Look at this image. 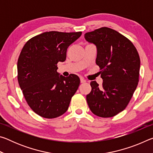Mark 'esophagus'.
Here are the masks:
<instances>
[{"instance_id":"1","label":"esophagus","mask_w":153,"mask_h":153,"mask_svg":"<svg viewBox=\"0 0 153 153\" xmlns=\"http://www.w3.org/2000/svg\"><path fill=\"white\" fill-rule=\"evenodd\" d=\"M80 82H81V83H85V82H86V80L84 79V78H83V77H81V78H80Z\"/></svg>"}]
</instances>
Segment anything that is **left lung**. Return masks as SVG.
Here are the masks:
<instances>
[{
  "instance_id": "obj_1",
  "label": "left lung",
  "mask_w": 153,
  "mask_h": 153,
  "mask_svg": "<svg viewBox=\"0 0 153 153\" xmlns=\"http://www.w3.org/2000/svg\"><path fill=\"white\" fill-rule=\"evenodd\" d=\"M97 48L96 63L99 66L101 86L90 82L86 96L90 109L100 117H111L125 109L139 81L140 59L130 40L117 31L102 27L84 34Z\"/></svg>"
}]
</instances>
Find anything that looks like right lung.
I'll use <instances>...</instances> for the list:
<instances>
[{
    "label": "right lung",
    "mask_w": 153,
    "mask_h": 153,
    "mask_svg": "<svg viewBox=\"0 0 153 153\" xmlns=\"http://www.w3.org/2000/svg\"><path fill=\"white\" fill-rule=\"evenodd\" d=\"M82 32H46L25 44L17 61V79L30 107L41 117L53 119L68 109L80 79L75 74L59 76L57 63Z\"/></svg>",
    "instance_id": "add662e5"
}]
</instances>
